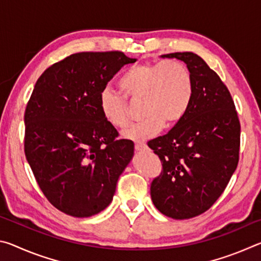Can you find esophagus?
<instances>
[{
	"mask_svg": "<svg viewBox=\"0 0 261 261\" xmlns=\"http://www.w3.org/2000/svg\"><path fill=\"white\" fill-rule=\"evenodd\" d=\"M135 148H136V151H145V149L147 148V146H146V144H144V143H137L135 145Z\"/></svg>",
	"mask_w": 261,
	"mask_h": 261,
	"instance_id": "34e87169",
	"label": "esophagus"
}]
</instances>
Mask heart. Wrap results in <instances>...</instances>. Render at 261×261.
I'll return each instance as SVG.
<instances>
[{"label": "heart", "mask_w": 261, "mask_h": 261, "mask_svg": "<svg viewBox=\"0 0 261 261\" xmlns=\"http://www.w3.org/2000/svg\"><path fill=\"white\" fill-rule=\"evenodd\" d=\"M118 84L131 103H143V122L123 134L135 141L153 138L163 125L177 124L189 112L194 95L191 71L176 60L137 63L123 73ZM99 107L110 126L122 130L130 124L131 109L124 96L105 88L99 95Z\"/></svg>", "instance_id": "heart-1"}]
</instances>
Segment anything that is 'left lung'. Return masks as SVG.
I'll list each match as a JSON object with an SVG mask.
<instances>
[{"mask_svg": "<svg viewBox=\"0 0 261 261\" xmlns=\"http://www.w3.org/2000/svg\"><path fill=\"white\" fill-rule=\"evenodd\" d=\"M162 57L187 64L194 95L183 120L147 143L162 163L151 197L162 214L184 220L211 208L226 189L240 159L241 124L230 92L200 56L184 51Z\"/></svg>", "mask_w": 261, "mask_h": 261, "instance_id": "left-lung-1", "label": "left lung"}]
</instances>
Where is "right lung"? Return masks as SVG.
Instances as JSON below:
<instances>
[{"mask_svg": "<svg viewBox=\"0 0 261 261\" xmlns=\"http://www.w3.org/2000/svg\"><path fill=\"white\" fill-rule=\"evenodd\" d=\"M136 61L122 51L77 53L35 83L24 115L26 160L48 201L65 214L88 218L103 211L131 161L134 141L117 139L99 95Z\"/></svg>", "mask_w": 261, "mask_h": 261, "instance_id": "add662e5", "label": "right lung"}]
</instances>
